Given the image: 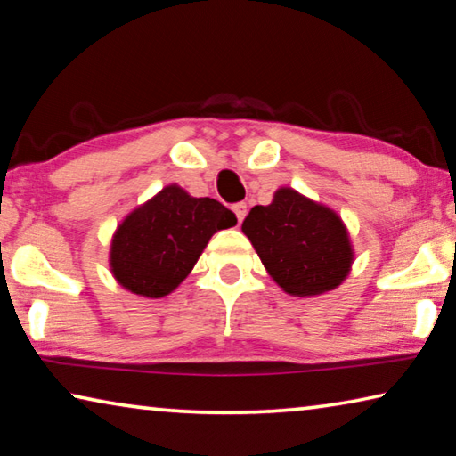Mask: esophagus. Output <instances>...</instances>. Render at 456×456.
Listing matches in <instances>:
<instances>
[{"mask_svg":"<svg viewBox=\"0 0 456 456\" xmlns=\"http://www.w3.org/2000/svg\"><path fill=\"white\" fill-rule=\"evenodd\" d=\"M231 209H233V213H235V217H237L239 223H241V221L245 219V215H247V205H245V203H235L233 207H231Z\"/></svg>","mask_w":456,"mask_h":456,"instance_id":"esophagus-1","label":"esophagus"}]
</instances>
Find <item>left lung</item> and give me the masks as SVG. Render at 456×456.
Returning a JSON list of instances; mask_svg holds the SVG:
<instances>
[{"label": "left lung", "mask_w": 456, "mask_h": 456, "mask_svg": "<svg viewBox=\"0 0 456 456\" xmlns=\"http://www.w3.org/2000/svg\"><path fill=\"white\" fill-rule=\"evenodd\" d=\"M241 231L280 288L296 297L336 289L352 272L354 245L342 217L291 187L256 205Z\"/></svg>", "instance_id": "left-lung-1"}]
</instances>
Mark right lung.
Segmentation results:
<instances>
[{"mask_svg": "<svg viewBox=\"0 0 456 456\" xmlns=\"http://www.w3.org/2000/svg\"><path fill=\"white\" fill-rule=\"evenodd\" d=\"M237 225L219 200L192 197L179 184H167L120 221L110 241L108 265L122 288L159 299L187 280L209 239Z\"/></svg>", "mask_w": 456, "mask_h": 456, "instance_id": "add662e5", "label": "right lung"}]
</instances>
